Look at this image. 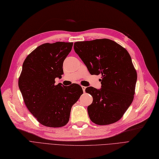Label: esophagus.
<instances>
[{"instance_id": "obj_1", "label": "esophagus", "mask_w": 159, "mask_h": 159, "mask_svg": "<svg viewBox=\"0 0 159 159\" xmlns=\"http://www.w3.org/2000/svg\"><path fill=\"white\" fill-rule=\"evenodd\" d=\"M81 88H82V89H83V91L85 93V89H86V87H85V86H81Z\"/></svg>"}]
</instances>
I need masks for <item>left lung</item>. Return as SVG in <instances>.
Masks as SVG:
<instances>
[{"label": "left lung", "instance_id": "left-lung-1", "mask_svg": "<svg viewBox=\"0 0 159 159\" xmlns=\"http://www.w3.org/2000/svg\"><path fill=\"white\" fill-rule=\"evenodd\" d=\"M74 48L91 74L102 75L100 89H85L93 97V102L87 107L90 120L101 125L118 121L135 94L137 72L129 54L108 39L75 42Z\"/></svg>", "mask_w": 159, "mask_h": 159}]
</instances>
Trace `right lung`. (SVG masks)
<instances>
[{
    "label": "right lung",
    "instance_id": "add662e5",
    "mask_svg": "<svg viewBox=\"0 0 159 159\" xmlns=\"http://www.w3.org/2000/svg\"><path fill=\"white\" fill-rule=\"evenodd\" d=\"M73 43H44L33 51L23 63L18 86L25 105L37 121L51 128H60L70 119L72 107L83 94L78 84L55 85L61 78L63 62Z\"/></svg>",
    "mask_w": 159,
    "mask_h": 159
}]
</instances>
